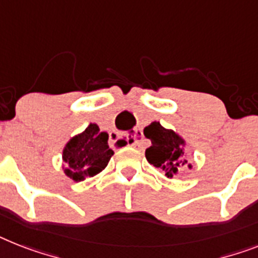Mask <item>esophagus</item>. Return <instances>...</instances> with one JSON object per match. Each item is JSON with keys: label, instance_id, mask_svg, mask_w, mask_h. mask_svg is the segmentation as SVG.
I'll list each match as a JSON object with an SVG mask.
<instances>
[{"label": "esophagus", "instance_id": "obj_1", "mask_svg": "<svg viewBox=\"0 0 258 258\" xmlns=\"http://www.w3.org/2000/svg\"><path fill=\"white\" fill-rule=\"evenodd\" d=\"M142 137H144V132H142L141 127H138L136 131H133L132 133H129L126 136V141L132 145H137L140 146L142 141Z\"/></svg>", "mask_w": 258, "mask_h": 258}]
</instances>
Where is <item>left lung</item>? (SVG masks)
<instances>
[{"label":"left lung","instance_id":"1","mask_svg":"<svg viewBox=\"0 0 258 258\" xmlns=\"http://www.w3.org/2000/svg\"><path fill=\"white\" fill-rule=\"evenodd\" d=\"M144 133L152 141V146L145 152L149 163L165 170L169 178L178 171L179 166L187 165V159L182 158L184 141L175 132L167 131L159 122H152L145 127Z\"/></svg>","mask_w":258,"mask_h":258}]
</instances>
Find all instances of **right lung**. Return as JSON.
I'll use <instances>...</instances> for the list:
<instances>
[{
	"instance_id": "obj_1",
	"label": "right lung",
	"mask_w": 258,
	"mask_h": 258,
	"mask_svg": "<svg viewBox=\"0 0 258 258\" xmlns=\"http://www.w3.org/2000/svg\"><path fill=\"white\" fill-rule=\"evenodd\" d=\"M113 150L108 146V133L91 124L82 134L74 137L63 150L64 172L75 182L84 180L103 171Z\"/></svg>"
}]
</instances>
